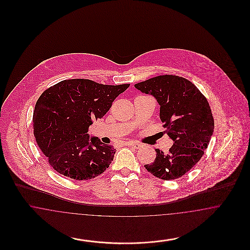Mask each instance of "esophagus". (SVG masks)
Returning a JSON list of instances; mask_svg holds the SVG:
<instances>
[{
    "mask_svg": "<svg viewBox=\"0 0 250 250\" xmlns=\"http://www.w3.org/2000/svg\"><path fill=\"white\" fill-rule=\"evenodd\" d=\"M126 144H127L128 146H131V147L135 148V149H140V148L142 147V144H140V143H133V142H127Z\"/></svg>",
    "mask_w": 250,
    "mask_h": 250,
    "instance_id": "34e87169",
    "label": "esophagus"
}]
</instances>
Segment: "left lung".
I'll return each instance as SVG.
<instances>
[{
	"mask_svg": "<svg viewBox=\"0 0 250 250\" xmlns=\"http://www.w3.org/2000/svg\"><path fill=\"white\" fill-rule=\"evenodd\" d=\"M135 87L156 99L165 132L173 141L167 154L155 149V161L145 168L166 181L182 177L200 161L214 132L206 97L188 80L174 75L157 76Z\"/></svg>",
	"mask_w": 250,
	"mask_h": 250,
	"instance_id": "8db88e82",
	"label": "left lung"
}]
</instances>
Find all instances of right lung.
<instances>
[{
  "label": "right lung",
  "mask_w": 250,
  "mask_h": 250,
  "mask_svg": "<svg viewBox=\"0 0 250 250\" xmlns=\"http://www.w3.org/2000/svg\"><path fill=\"white\" fill-rule=\"evenodd\" d=\"M128 87L73 79L60 82L40 95L33 116L34 135L54 170L82 181L107 169L115 149L96 137L90 139L89 126L94 120L101 119Z\"/></svg>",
  "instance_id": "obj_1"
}]
</instances>
